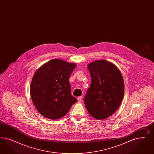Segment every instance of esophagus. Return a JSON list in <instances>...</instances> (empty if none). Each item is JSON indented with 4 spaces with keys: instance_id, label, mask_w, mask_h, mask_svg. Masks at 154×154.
Segmentation results:
<instances>
[{
    "instance_id": "esophagus-1",
    "label": "esophagus",
    "mask_w": 154,
    "mask_h": 154,
    "mask_svg": "<svg viewBox=\"0 0 154 154\" xmlns=\"http://www.w3.org/2000/svg\"><path fill=\"white\" fill-rule=\"evenodd\" d=\"M82 97L81 96H80L77 98V100L79 102H81V101H82Z\"/></svg>"
}]
</instances>
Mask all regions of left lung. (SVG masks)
I'll return each instance as SVG.
<instances>
[{"instance_id":"1","label":"left lung","mask_w":154,"mask_h":154,"mask_svg":"<svg viewBox=\"0 0 154 154\" xmlns=\"http://www.w3.org/2000/svg\"><path fill=\"white\" fill-rule=\"evenodd\" d=\"M90 86L84 99L91 116L104 119L114 113L121 104L124 84L120 71L112 63L99 60L89 64Z\"/></svg>"}]
</instances>
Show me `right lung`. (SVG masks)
Instances as JSON below:
<instances>
[{
	"label": "right lung",
	"instance_id": "1",
	"mask_svg": "<svg viewBox=\"0 0 154 154\" xmlns=\"http://www.w3.org/2000/svg\"><path fill=\"white\" fill-rule=\"evenodd\" d=\"M76 65L60 59H52L38 69L30 85V95L38 111L56 120L64 116L77 102L70 92L69 81Z\"/></svg>",
	"mask_w": 154,
	"mask_h": 154
}]
</instances>
